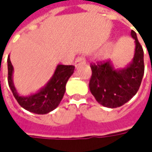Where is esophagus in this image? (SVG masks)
Listing matches in <instances>:
<instances>
[{
  "label": "esophagus",
  "instance_id": "34e87169",
  "mask_svg": "<svg viewBox=\"0 0 152 152\" xmlns=\"http://www.w3.org/2000/svg\"><path fill=\"white\" fill-rule=\"evenodd\" d=\"M86 63V60L83 56H80V57H77L76 58V61H75V66L78 67V66H81V65H84Z\"/></svg>",
  "mask_w": 152,
  "mask_h": 152
}]
</instances>
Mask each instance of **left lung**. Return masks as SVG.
Listing matches in <instances>:
<instances>
[{
	"instance_id": "8db88e82",
	"label": "left lung",
	"mask_w": 152,
	"mask_h": 152,
	"mask_svg": "<svg viewBox=\"0 0 152 152\" xmlns=\"http://www.w3.org/2000/svg\"><path fill=\"white\" fill-rule=\"evenodd\" d=\"M135 50L132 61L123 69H115L111 60L91 64L89 88L98 103L114 108L129 101L138 92L144 76V51L134 31H131Z\"/></svg>"
}]
</instances>
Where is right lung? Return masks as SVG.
<instances>
[{"label":"right lung","mask_w":152,"mask_h":152,"mask_svg":"<svg viewBox=\"0 0 152 152\" xmlns=\"http://www.w3.org/2000/svg\"><path fill=\"white\" fill-rule=\"evenodd\" d=\"M8 84L14 97L20 106L29 112L37 114H46L59 106L66 92V85L69 78L74 73L75 66L58 65L54 75L39 91L28 96H20L14 86L12 75L13 66L8 56Z\"/></svg>","instance_id":"1"}]
</instances>
